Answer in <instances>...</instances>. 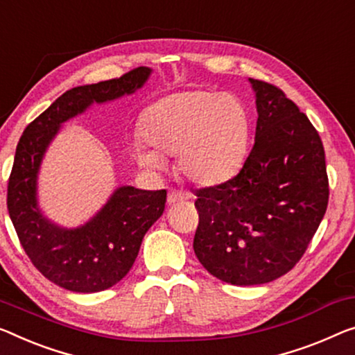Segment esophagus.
<instances>
[{
  "mask_svg": "<svg viewBox=\"0 0 355 355\" xmlns=\"http://www.w3.org/2000/svg\"><path fill=\"white\" fill-rule=\"evenodd\" d=\"M184 199V196L182 194V193H178V191H171L168 193V196H167V202L168 204H177V202H180V200H183Z\"/></svg>",
  "mask_w": 355,
  "mask_h": 355,
  "instance_id": "34e87169",
  "label": "esophagus"
}]
</instances>
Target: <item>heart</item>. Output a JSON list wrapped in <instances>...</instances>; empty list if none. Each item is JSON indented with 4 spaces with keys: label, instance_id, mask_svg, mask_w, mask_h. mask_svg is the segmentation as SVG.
Masks as SVG:
<instances>
[{
    "label": "heart",
    "instance_id": "1",
    "mask_svg": "<svg viewBox=\"0 0 355 355\" xmlns=\"http://www.w3.org/2000/svg\"><path fill=\"white\" fill-rule=\"evenodd\" d=\"M146 141L135 145L141 166L161 171L177 155V171L199 187H214L236 175L244 161L248 116L231 94L187 91L151 105L141 119Z\"/></svg>",
    "mask_w": 355,
    "mask_h": 355
}]
</instances>
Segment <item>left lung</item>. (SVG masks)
<instances>
[{
    "mask_svg": "<svg viewBox=\"0 0 355 355\" xmlns=\"http://www.w3.org/2000/svg\"><path fill=\"white\" fill-rule=\"evenodd\" d=\"M255 144L237 175L196 189L194 253L216 279L266 284L304 255L327 205L329 177L319 132L274 84L252 79Z\"/></svg>",
    "mask_w": 355,
    "mask_h": 355,
    "instance_id": "obj_1",
    "label": "left lung"
}]
</instances>
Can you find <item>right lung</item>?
<instances>
[{
	"mask_svg": "<svg viewBox=\"0 0 355 355\" xmlns=\"http://www.w3.org/2000/svg\"><path fill=\"white\" fill-rule=\"evenodd\" d=\"M151 70L139 67L121 78L73 87L25 127L8 183V210L26 257L38 271L70 292H102L130 271L141 239L166 207V189L121 187L81 228L63 230L41 215L36 175L62 123L89 105L114 100L144 86Z\"/></svg>",
	"mask_w": 355,
	"mask_h": 355,
	"instance_id": "1",
	"label": "right lung"
}]
</instances>
